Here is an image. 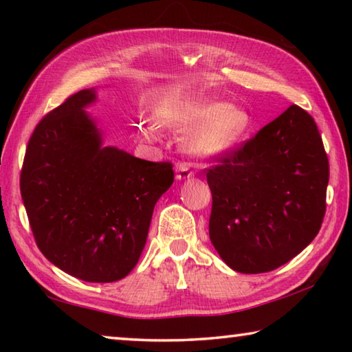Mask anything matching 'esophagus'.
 <instances>
[{"label": "esophagus", "instance_id": "1", "mask_svg": "<svg viewBox=\"0 0 352 352\" xmlns=\"http://www.w3.org/2000/svg\"><path fill=\"white\" fill-rule=\"evenodd\" d=\"M194 172L189 169L186 163H180L177 166V180H186V178H190Z\"/></svg>", "mask_w": 352, "mask_h": 352}]
</instances>
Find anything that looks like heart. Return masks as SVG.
<instances>
[{
    "label": "heart",
    "instance_id": "1",
    "mask_svg": "<svg viewBox=\"0 0 352 352\" xmlns=\"http://www.w3.org/2000/svg\"><path fill=\"white\" fill-rule=\"evenodd\" d=\"M158 126L188 132L200 126L189 135L188 147L190 151L214 155L222 153L236 146L252 127V116L236 105H226L217 100H195V102H175L166 100L155 111ZM140 132L152 140L157 127L152 122L142 121Z\"/></svg>",
    "mask_w": 352,
    "mask_h": 352
}]
</instances>
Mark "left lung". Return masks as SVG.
I'll list each match as a JSON object with an SVG mask.
<instances>
[{
  "instance_id": "obj_1",
  "label": "left lung",
  "mask_w": 352,
  "mask_h": 352,
  "mask_svg": "<svg viewBox=\"0 0 352 352\" xmlns=\"http://www.w3.org/2000/svg\"><path fill=\"white\" fill-rule=\"evenodd\" d=\"M210 239L241 273H265L301 253L326 212L329 162L314 118L298 105L214 158Z\"/></svg>"
}]
</instances>
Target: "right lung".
<instances>
[{"label": "right lung", "mask_w": 352, "mask_h": 352, "mask_svg": "<svg viewBox=\"0 0 352 352\" xmlns=\"http://www.w3.org/2000/svg\"><path fill=\"white\" fill-rule=\"evenodd\" d=\"M82 90L47 113L28 142L21 199L45 258L88 283L127 276L146 245L158 199L174 183L172 163L102 146Z\"/></svg>", "instance_id": "right-lung-1"}]
</instances>
